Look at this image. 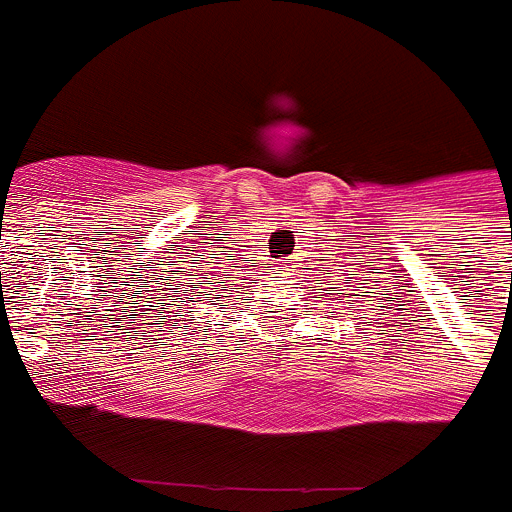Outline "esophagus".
<instances>
[{
	"mask_svg": "<svg viewBox=\"0 0 512 512\" xmlns=\"http://www.w3.org/2000/svg\"><path fill=\"white\" fill-rule=\"evenodd\" d=\"M287 269V259H277V264H274V271H284Z\"/></svg>",
	"mask_w": 512,
	"mask_h": 512,
	"instance_id": "esophagus-1",
	"label": "esophagus"
}]
</instances>
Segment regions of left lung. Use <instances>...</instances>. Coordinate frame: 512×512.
<instances>
[{
    "instance_id": "obj_1",
    "label": "left lung",
    "mask_w": 512,
    "mask_h": 512,
    "mask_svg": "<svg viewBox=\"0 0 512 512\" xmlns=\"http://www.w3.org/2000/svg\"><path fill=\"white\" fill-rule=\"evenodd\" d=\"M323 279H325V277H318V279H315V282H318V284H323ZM343 284H348V279H343ZM323 292H325V295H333V292H338V295H343V292H341V287H325ZM359 297H366V295H359Z\"/></svg>"
}]
</instances>
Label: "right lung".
<instances>
[{"label": "right lung", "mask_w": 512, "mask_h": 512, "mask_svg": "<svg viewBox=\"0 0 512 512\" xmlns=\"http://www.w3.org/2000/svg\"><path fill=\"white\" fill-rule=\"evenodd\" d=\"M217 253H212L210 261H202L200 266H194V269L187 271H179V274H169L166 277V287H164V295L169 297V305L174 307V315L179 318V312H184L182 318H189L194 310H200V305H223L225 297H230L235 292V279L238 274L233 271H243V266L238 269H228V266H235L233 261L225 259L215 261ZM212 263H217V267H212ZM207 299H212V303H207ZM210 315V312H205ZM210 323V320H207Z\"/></svg>", "instance_id": "right-lung-1"}]
</instances>
